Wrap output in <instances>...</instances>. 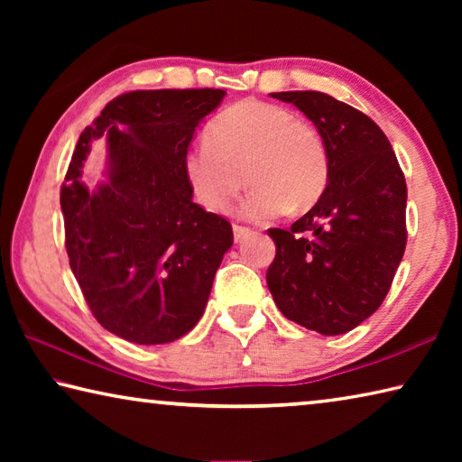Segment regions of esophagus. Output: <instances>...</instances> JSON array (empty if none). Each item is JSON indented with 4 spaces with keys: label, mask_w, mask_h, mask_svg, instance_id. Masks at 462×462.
Returning <instances> with one entry per match:
<instances>
[{
    "label": "esophagus",
    "mask_w": 462,
    "mask_h": 462,
    "mask_svg": "<svg viewBox=\"0 0 462 462\" xmlns=\"http://www.w3.org/2000/svg\"><path fill=\"white\" fill-rule=\"evenodd\" d=\"M232 230H234V240H236V242L245 240L250 234V228H246V226H238V224H234Z\"/></svg>",
    "instance_id": "esophagus-1"
}]
</instances>
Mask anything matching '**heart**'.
<instances>
[{"label": "heart", "instance_id": "b5f03b06", "mask_svg": "<svg viewBox=\"0 0 462 462\" xmlns=\"http://www.w3.org/2000/svg\"><path fill=\"white\" fill-rule=\"evenodd\" d=\"M183 173L195 201L212 214L228 212L246 179L254 189L245 216L269 220L314 206L328 183V154L318 130L289 109L245 99L224 109L206 143L185 154Z\"/></svg>", "mask_w": 462, "mask_h": 462}]
</instances>
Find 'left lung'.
<instances>
[{"instance_id": "1", "label": "left lung", "mask_w": 462, "mask_h": 462, "mask_svg": "<svg viewBox=\"0 0 462 462\" xmlns=\"http://www.w3.org/2000/svg\"><path fill=\"white\" fill-rule=\"evenodd\" d=\"M314 122L328 154L316 206L277 246L267 285L287 319L324 336L350 332L385 300L405 250L408 187L383 130L369 116L319 91H281Z\"/></svg>"}]
</instances>
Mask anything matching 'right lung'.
Listing matches in <instances>:
<instances>
[{
    "label": "right lung",
    "mask_w": 462,
    "mask_h": 462,
    "mask_svg": "<svg viewBox=\"0 0 462 462\" xmlns=\"http://www.w3.org/2000/svg\"><path fill=\"white\" fill-rule=\"evenodd\" d=\"M222 89L130 91L77 140L60 189L69 264L97 322L134 344L181 338L206 311L234 234L193 201L183 161ZM106 143L105 179L82 181L90 144Z\"/></svg>",
    "instance_id": "1"
}]
</instances>
